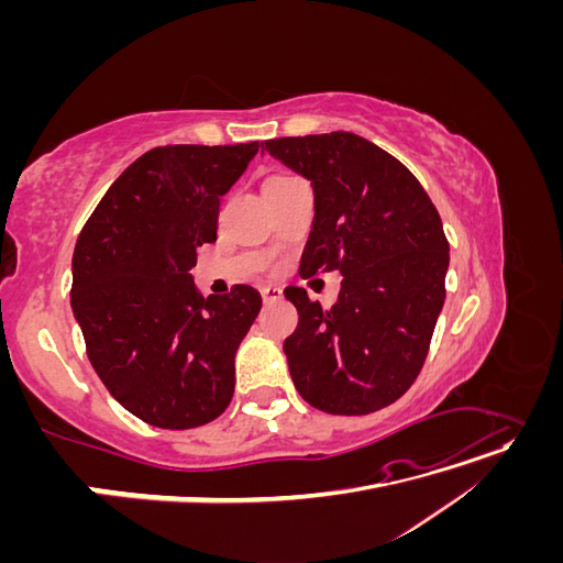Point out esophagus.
<instances>
[{
    "mask_svg": "<svg viewBox=\"0 0 563 563\" xmlns=\"http://www.w3.org/2000/svg\"><path fill=\"white\" fill-rule=\"evenodd\" d=\"M261 296H263V300L265 302H275V300H279L282 298V288H277V286H261Z\"/></svg>",
    "mask_w": 563,
    "mask_h": 563,
    "instance_id": "obj_1",
    "label": "esophagus"
}]
</instances>
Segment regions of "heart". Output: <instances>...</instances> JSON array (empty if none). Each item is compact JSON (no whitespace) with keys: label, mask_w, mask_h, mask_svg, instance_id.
<instances>
[{"label":"heart","mask_w":563,"mask_h":563,"mask_svg":"<svg viewBox=\"0 0 563 563\" xmlns=\"http://www.w3.org/2000/svg\"><path fill=\"white\" fill-rule=\"evenodd\" d=\"M272 178H284V176H272Z\"/></svg>","instance_id":"b5f03b06"}]
</instances>
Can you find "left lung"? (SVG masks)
<instances>
[{"mask_svg":"<svg viewBox=\"0 0 563 563\" xmlns=\"http://www.w3.org/2000/svg\"><path fill=\"white\" fill-rule=\"evenodd\" d=\"M265 150L314 187L300 277L343 275L331 310L300 286L284 291L300 314L284 343L294 385L323 413L380 411L416 383L444 308L441 218L418 178L356 133L275 139Z\"/></svg>","mask_w":563,"mask_h":563,"instance_id":"left-lung-1","label":"left lung"}]
</instances>
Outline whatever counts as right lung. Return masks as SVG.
Masks as SVG:
<instances>
[{"label":"right lung","instance_id":"obj_1","mask_svg":"<svg viewBox=\"0 0 563 563\" xmlns=\"http://www.w3.org/2000/svg\"><path fill=\"white\" fill-rule=\"evenodd\" d=\"M258 155L240 145H164L119 176L81 228L70 302L89 362L129 413L162 430L216 420L234 395V354L261 294L203 298L190 275L216 242L220 197Z\"/></svg>","mask_w":563,"mask_h":563}]
</instances>
